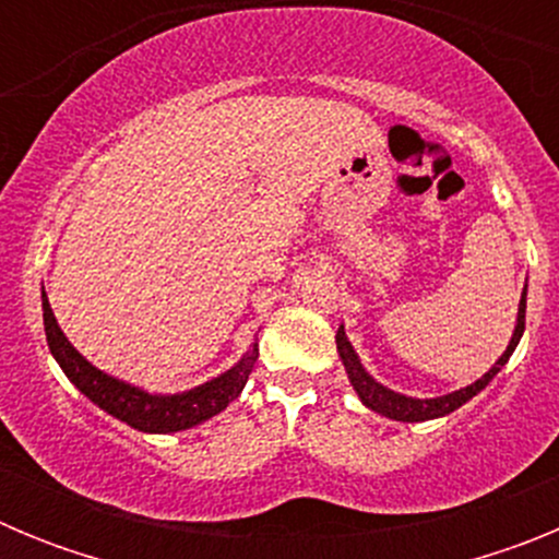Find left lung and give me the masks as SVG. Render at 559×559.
<instances>
[{"label":"left lung","mask_w":559,"mask_h":559,"mask_svg":"<svg viewBox=\"0 0 559 559\" xmlns=\"http://www.w3.org/2000/svg\"><path fill=\"white\" fill-rule=\"evenodd\" d=\"M523 328H526V288H523L521 305H518L515 330H512V338H510V344H507V349H503L501 358H498L496 364H492V367L476 380V383H471V386H464V389H459V392H451V394H442V397H426V400L392 392L389 386L378 383V380H374L372 374L364 369V364H360L358 353H355L353 344H349V338H347V333H344V324H341L338 333H335V347H338L341 364H344V369H347L349 383H353L355 394H358L364 406L372 408V412L380 414V417L397 419V423H426V419L445 417V414L456 412L459 406H464V403H467L471 397H476V394L481 392V389L487 386V383H490L498 372H501V367L507 364V360H510V355L515 353L518 341H521V335H523Z\"/></svg>","instance_id":"left-lung-1"}]
</instances>
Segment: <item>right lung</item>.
Masks as SVG:
<instances>
[{
	"label": "right lung",
	"mask_w": 559,
	"mask_h": 559,
	"mask_svg": "<svg viewBox=\"0 0 559 559\" xmlns=\"http://www.w3.org/2000/svg\"><path fill=\"white\" fill-rule=\"evenodd\" d=\"M44 333H47V344L52 358L61 364L63 374L78 386V392L86 394L97 408L117 417L126 426L136 428L142 433H176L187 431L192 426H201L204 419L215 417L224 412L237 394L243 392L246 380H249L251 369L257 360V344L246 349V355L237 360L235 367L221 372L218 378L206 380L201 386L187 389V392L176 394H151L145 389L126 383V380L114 378V374L103 372L95 364H88L72 341L63 335L58 328V319L49 308V299L44 294Z\"/></svg>",
	"instance_id": "right-lung-1"
}]
</instances>
